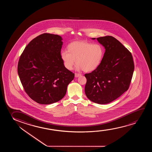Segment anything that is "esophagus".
I'll list each match as a JSON object with an SVG mask.
<instances>
[{"label":"esophagus","instance_id":"34e87169","mask_svg":"<svg viewBox=\"0 0 152 152\" xmlns=\"http://www.w3.org/2000/svg\"><path fill=\"white\" fill-rule=\"evenodd\" d=\"M80 76H81V74L79 73H75V76L76 77H79Z\"/></svg>","mask_w":152,"mask_h":152}]
</instances>
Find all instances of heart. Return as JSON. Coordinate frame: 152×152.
Returning <instances> with one entry per match:
<instances>
[{"label": "heart", "instance_id": "obj_1", "mask_svg": "<svg viewBox=\"0 0 152 152\" xmlns=\"http://www.w3.org/2000/svg\"><path fill=\"white\" fill-rule=\"evenodd\" d=\"M67 51L61 53V58L64 66L72 69L76 60L77 69L86 72L94 71L100 66L104 57V49L100 44L86 42H72Z\"/></svg>", "mask_w": 152, "mask_h": 152}]
</instances>
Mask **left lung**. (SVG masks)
Here are the masks:
<instances>
[{
    "label": "left lung",
    "instance_id": "1",
    "mask_svg": "<svg viewBox=\"0 0 152 152\" xmlns=\"http://www.w3.org/2000/svg\"><path fill=\"white\" fill-rule=\"evenodd\" d=\"M96 39L105 51L100 66L85 74L87 79L85 91L90 101L107 104L129 89L134 65L131 52L115 38L106 36Z\"/></svg>",
    "mask_w": 152,
    "mask_h": 152
}]
</instances>
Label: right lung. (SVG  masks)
<instances>
[{
  "instance_id": "obj_1",
  "label": "right lung",
  "mask_w": 152,
  "mask_h": 152,
  "mask_svg": "<svg viewBox=\"0 0 152 152\" xmlns=\"http://www.w3.org/2000/svg\"><path fill=\"white\" fill-rule=\"evenodd\" d=\"M62 38L41 34L29 42L19 58L18 73L25 92L39 104L61 100L75 74L64 66L61 58Z\"/></svg>"
}]
</instances>
